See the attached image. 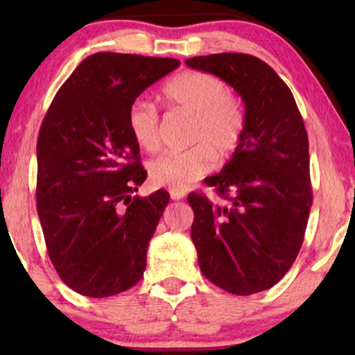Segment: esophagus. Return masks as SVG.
Instances as JSON below:
<instances>
[{
    "label": "esophagus",
    "instance_id": "obj_1",
    "mask_svg": "<svg viewBox=\"0 0 355 355\" xmlns=\"http://www.w3.org/2000/svg\"><path fill=\"white\" fill-rule=\"evenodd\" d=\"M169 193H171L173 200H181V198H184V196H186V192L179 191V189H171V191H169Z\"/></svg>",
    "mask_w": 355,
    "mask_h": 355
}]
</instances>
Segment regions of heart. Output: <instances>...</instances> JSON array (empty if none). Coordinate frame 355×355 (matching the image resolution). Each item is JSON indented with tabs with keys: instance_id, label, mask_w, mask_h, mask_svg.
I'll list each match as a JSON object with an SVG mask.
<instances>
[{
	"instance_id": "1",
	"label": "heart",
	"mask_w": 355,
	"mask_h": 355,
	"mask_svg": "<svg viewBox=\"0 0 355 355\" xmlns=\"http://www.w3.org/2000/svg\"><path fill=\"white\" fill-rule=\"evenodd\" d=\"M163 98L193 114L192 142L187 150H168L152 159L148 176L157 186L187 189L215 166L216 155L227 158L239 145L244 130L241 101L221 79L198 71H182L163 87ZM128 128L140 148L153 152L159 145V118L153 105L135 101Z\"/></svg>"
}]
</instances>
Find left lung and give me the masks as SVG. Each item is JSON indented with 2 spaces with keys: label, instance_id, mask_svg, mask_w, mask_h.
Returning <instances> with one entry per match:
<instances>
[{
  "label": "left lung",
  "instance_id": "1",
  "mask_svg": "<svg viewBox=\"0 0 355 355\" xmlns=\"http://www.w3.org/2000/svg\"><path fill=\"white\" fill-rule=\"evenodd\" d=\"M241 95L244 130L230 162L205 179L226 205L189 193L191 237L207 279L237 295L275 286L304 242L310 207L309 139L293 92L259 58L218 53L186 60Z\"/></svg>",
  "mask_w": 355,
  "mask_h": 355
}]
</instances>
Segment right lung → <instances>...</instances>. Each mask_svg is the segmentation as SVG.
<instances>
[{"instance_id":"1","label":"right lung","mask_w":355,"mask_h":355,"mask_svg":"<svg viewBox=\"0 0 355 355\" xmlns=\"http://www.w3.org/2000/svg\"><path fill=\"white\" fill-rule=\"evenodd\" d=\"M174 58L95 53L72 72L37 140V211L48 255L76 293L108 297L139 283L169 193L132 198L147 179L128 128L145 89Z\"/></svg>"}]
</instances>
